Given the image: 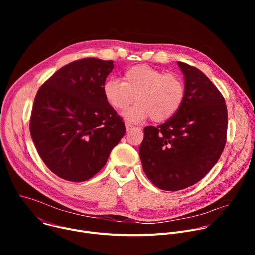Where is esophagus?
Returning a JSON list of instances; mask_svg holds the SVG:
<instances>
[{"mask_svg":"<svg viewBox=\"0 0 255 255\" xmlns=\"http://www.w3.org/2000/svg\"><path fill=\"white\" fill-rule=\"evenodd\" d=\"M125 127H126V131H127V132H129L130 130H132V129L134 128V126H132V125L129 124V123H125Z\"/></svg>","mask_w":255,"mask_h":255,"instance_id":"34e87169","label":"esophagus"}]
</instances>
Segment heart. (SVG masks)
I'll return each mask as SVG.
<instances>
[{"instance_id":"heart-1","label":"heart","mask_w":255,"mask_h":255,"mask_svg":"<svg viewBox=\"0 0 255 255\" xmlns=\"http://www.w3.org/2000/svg\"><path fill=\"white\" fill-rule=\"evenodd\" d=\"M107 104L114 110H124L135 100L138 102L122 113L132 124L149 118L154 122H164L173 117L183 106L186 97L184 80L174 74L148 65H135L123 75V82L108 80L103 85Z\"/></svg>"}]
</instances>
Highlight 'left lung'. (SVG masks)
<instances>
[{
    "instance_id": "left-lung-1",
    "label": "left lung",
    "mask_w": 255,
    "mask_h": 255,
    "mask_svg": "<svg viewBox=\"0 0 255 255\" xmlns=\"http://www.w3.org/2000/svg\"><path fill=\"white\" fill-rule=\"evenodd\" d=\"M186 97L178 112L158 127L146 126L139 148L143 170L160 190L179 191L200 181L220 158L228 124L221 93L203 72L177 61Z\"/></svg>"
}]
</instances>
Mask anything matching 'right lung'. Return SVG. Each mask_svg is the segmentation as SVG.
Instances as JSON below:
<instances>
[{
  "label": "right lung",
  "instance_id": "right-lung-1",
  "mask_svg": "<svg viewBox=\"0 0 255 255\" xmlns=\"http://www.w3.org/2000/svg\"><path fill=\"white\" fill-rule=\"evenodd\" d=\"M113 68V60L70 62L36 94L30 134L43 162L60 178L75 183L90 179L126 132L103 94Z\"/></svg>",
  "mask_w": 255,
  "mask_h": 255
}]
</instances>
